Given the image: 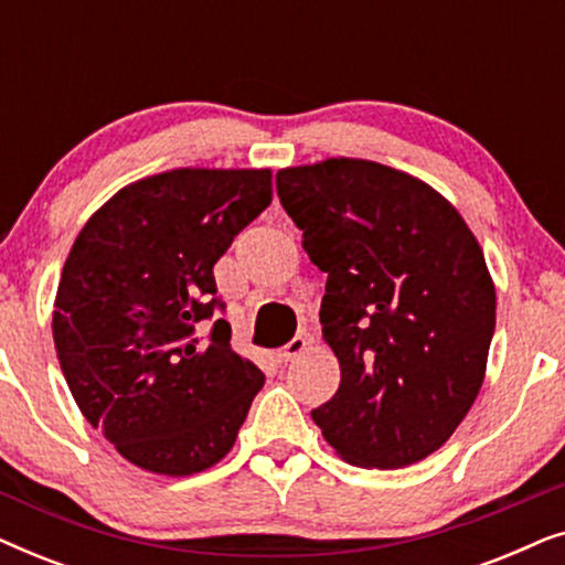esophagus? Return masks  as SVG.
Wrapping results in <instances>:
<instances>
[{
	"instance_id": "34e87169",
	"label": "esophagus",
	"mask_w": 565,
	"mask_h": 565,
	"mask_svg": "<svg viewBox=\"0 0 565 565\" xmlns=\"http://www.w3.org/2000/svg\"><path fill=\"white\" fill-rule=\"evenodd\" d=\"M306 347H308L306 337H296V339H290V342L285 347H280V350H277L275 354H277V360H280V362H290V360L300 358V354L306 352Z\"/></svg>"
}]
</instances>
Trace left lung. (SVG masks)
Here are the masks:
<instances>
[{
	"label": "left lung",
	"instance_id": "1",
	"mask_svg": "<svg viewBox=\"0 0 565 565\" xmlns=\"http://www.w3.org/2000/svg\"><path fill=\"white\" fill-rule=\"evenodd\" d=\"M277 195L329 275L319 316L342 381L313 422L350 466L424 460L486 377L497 288L481 244L431 184L377 161L285 167Z\"/></svg>",
	"mask_w": 565,
	"mask_h": 565
}]
</instances>
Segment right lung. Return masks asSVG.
Wrapping results in <instances>:
<instances>
[{
    "instance_id": "right-lung-1",
    "label": "right lung",
    "mask_w": 565,
    "mask_h": 565,
    "mask_svg": "<svg viewBox=\"0 0 565 565\" xmlns=\"http://www.w3.org/2000/svg\"><path fill=\"white\" fill-rule=\"evenodd\" d=\"M273 203V169L180 167L126 184L74 238L53 342L92 427L134 466L192 476L231 452L265 375L231 350L213 265Z\"/></svg>"
}]
</instances>
